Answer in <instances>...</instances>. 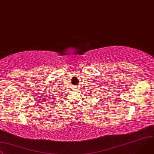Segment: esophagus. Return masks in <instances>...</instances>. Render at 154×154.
<instances>
[{"label": "esophagus", "mask_w": 154, "mask_h": 154, "mask_svg": "<svg viewBox=\"0 0 154 154\" xmlns=\"http://www.w3.org/2000/svg\"><path fill=\"white\" fill-rule=\"evenodd\" d=\"M77 89H75V91H77Z\"/></svg>", "instance_id": "esophagus-1"}]
</instances>
